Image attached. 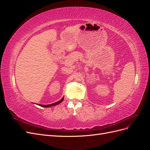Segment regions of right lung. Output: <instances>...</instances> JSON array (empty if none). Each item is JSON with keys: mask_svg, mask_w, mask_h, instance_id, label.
<instances>
[{"mask_svg": "<svg viewBox=\"0 0 150 150\" xmlns=\"http://www.w3.org/2000/svg\"><path fill=\"white\" fill-rule=\"evenodd\" d=\"M62 99H63V98H62ZM62 99H61V100L59 101L58 102L55 103H53V104H48V105H41V104H40V105H41L42 107H46V108H47V107H50V106H54V105H56V104H59L60 103H61V102L62 101Z\"/></svg>", "mask_w": 150, "mask_h": 150, "instance_id": "1", "label": "right lung"}]
</instances>
